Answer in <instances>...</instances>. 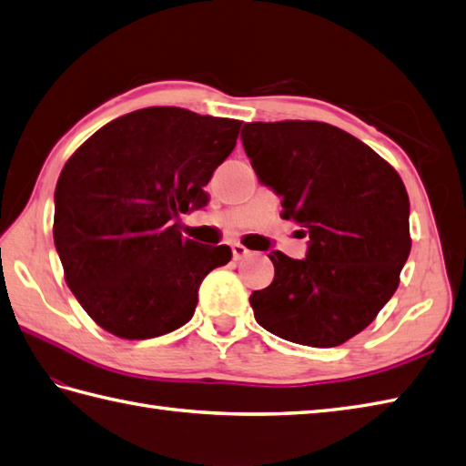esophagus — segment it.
Instances as JSON below:
<instances>
[{"mask_svg": "<svg viewBox=\"0 0 466 466\" xmlns=\"http://www.w3.org/2000/svg\"><path fill=\"white\" fill-rule=\"evenodd\" d=\"M248 254H250V250L246 248V246H242V244H238V242L232 244V256H234V260H236V262L242 260V258H246V256H248Z\"/></svg>", "mask_w": 466, "mask_h": 466, "instance_id": "1", "label": "esophagus"}]
</instances>
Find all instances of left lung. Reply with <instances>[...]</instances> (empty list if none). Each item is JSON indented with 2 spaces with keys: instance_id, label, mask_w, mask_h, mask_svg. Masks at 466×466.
Listing matches in <instances>:
<instances>
[{
  "instance_id": "obj_1",
  "label": "left lung",
  "mask_w": 466,
  "mask_h": 466,
  "mask_svg": "<svg viewBox=\"0 0 466 466\" xmlns=\"http://www.w3.org/2000/svg\"><path fill=\"white\" fill-rule=\"evenodd\" d=\"M242 144L258 180L282 196L280 216L310 236L304 260L268 254L274 280L252 292L254 319L284 340L340 346L399 289L410 254L407 187L372 147L324 122H252Z\"/></svg>"
}]
</instances>
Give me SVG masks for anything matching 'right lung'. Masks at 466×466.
Segmentation results:
<instances>
[{
  "mask_svg": "<svg viewBox=\"0 0 466 466\" xmlns=\"http://www.w3.org/2000/svg\"><path fill=\"white\" fill-rule=\"evenodd\" d=\"M242 122L184 107H144L100 127L66 162L56 186L54 242L64 279L104 330L156 339L194 316L226 244L180 232V214L208 204L204 186L232 154Z\"/></svg>",
  "mask_w": 466,
  "mask_h": 466,
  "instance_id": "1",
  "label": "right lung"
}]
</instances>
